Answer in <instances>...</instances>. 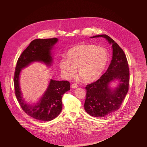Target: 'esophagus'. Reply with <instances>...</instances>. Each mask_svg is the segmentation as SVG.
I'll return each mask as SVG.
<instances>
[{
    "label": "esophagus",
    "instance_id": "obj_1",
    "mask_svg": "<svg viewBox=\"0 0 147 147\" xmlns=\"http://www.w3.org/2000/svg\"><path fill=\"white\" fill-rule=\"evenodd\" d=\"M78 87V86L76 84H73L71 85V88H73V89H76V88H77Z\"/></svg>",
    "mask_w": 147,
    "mask_h": 147
}]
</instances>
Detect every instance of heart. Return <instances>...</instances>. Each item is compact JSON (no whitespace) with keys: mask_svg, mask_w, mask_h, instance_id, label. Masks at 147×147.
<instances>
[{"mask_svg":"<svg viewBox=\"0 0 147 147\" xmlns=\"http://www.w3.org/2000/svg\"><path fill=\"white\" fill-rule=\"evenodd\" d=\"M67 59L59 62V67L67 78L77 74L85 83H92L101 76L108 63L106 49L94 45L80 44L73 46L66 54Z\"/></svg>","mask_w":147,"mask_h":147,"instance_id":"b5f03b06","label":"heart"}]
</instances>
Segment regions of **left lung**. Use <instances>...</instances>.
<instances>
[{
    "instance_id": "1",
    "label": "left lung",
    "mask_w": 147,
    "mask_h": 147,
    "mask_svg": "<svg viewBox=\"0 0 147 147\" xmlns=\"http://www.w3.org/2000/svg\"><path fill=\"white\" fill-rule=\"evenodd\" d=\"M102 37L112 44V59L108 69L97 81L85 87V111L91 116L104 117L116 111L120 108L128 91L129 82V67L123 51L113 40L106 35ZM119 80L118 86L112 90L109 84L112 81Z\"/></svg>"
}]
</instances>
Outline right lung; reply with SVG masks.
<instances>
[{"label": "right lung", "instance_id": "1", "mask_svg": "<svg viewBox=\"0 0 147 147\" xmlns=\"http://www.w3.org/2000/svg\"><path fill=\"white\" fill-rule=\"evenodd\" d=\"M58 41L57 38L36 39L21 53L16 63L14 73L15 94L23 111L34 119L42 121H49L57 117L62 109L63 94L70 90L68 81H56L51 79L47 90L40 101L34 106L26 104L21 96L19 85V76L21 69L34 62H42L51 65L52 58L51 51Z\"/></svg>", "mask_w": 147, "mask_h": 147}]
</instances>
